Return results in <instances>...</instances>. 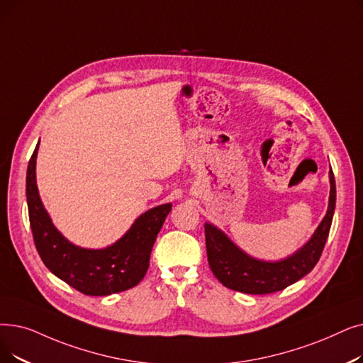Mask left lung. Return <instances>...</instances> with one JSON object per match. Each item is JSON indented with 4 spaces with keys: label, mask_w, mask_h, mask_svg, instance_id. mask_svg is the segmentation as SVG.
Here are the masks:
<instances>
[{
    "label": "left lung",
    "mask_w": 363,
    "mask_h": 363,
    "mask_svg": "<svg viewBox=\"0 0 363 363\" xmlns=\"http://www.w3.org/2000/svg\"><path fill=\"white\" fill-rule=\"evenodd\" d=\"M328 211L311 238L292 255L279 261H264L250 257L216 225L204 224L206 250L211 270L224 286L243 294H273L288 288L308 274L318 264L335 212V178L329 169Z\"/></svg>",
    "instance_id": "obj_1"
}]
</instances>
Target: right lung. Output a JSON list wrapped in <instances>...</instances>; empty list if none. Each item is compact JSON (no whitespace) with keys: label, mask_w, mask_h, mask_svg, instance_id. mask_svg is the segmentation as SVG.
Returning a JSON list of instances; mask_svg holds the SVG:
<instances>
[{"label":"right lung","mask_w":363,"mask_h":363,"mask_svg":"<svg viewBox=\"0 0 363 363\" xmlns=\"http://www.w3.org/2000/svg\"><path fill=\"white\" fill-rule=\"evenodd\" d=\"M38 145L40 143L28 164L26 201L35 247L47 269L74 289L91 296L111 295L136 286L148 270L154 242L172 211V203L139 215L113 245L102 249L77 246L55 227L41 201L35 177Z\"/></svg>","instance_id":"right-lung-1"}]
</instances>
